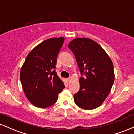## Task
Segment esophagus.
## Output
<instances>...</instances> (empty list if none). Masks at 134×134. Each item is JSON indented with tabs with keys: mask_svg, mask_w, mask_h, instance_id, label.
Here are the masks:
<instances>
[{
	"mask_svg": "<svg viewBox=\"0 0 134 134\" xmlns=\"http://www.w3.org/2000/svg\"><path fill=\"white\" fill-rule=\"evenodd\" d=\"M67 82H70V81H71V78H68V79H67Z\"/></svg>",
	"mask_w": 134,
	"mask_h": 134,
	"instance_id": "obj_1",
	"label": "esophagus"
}]
</instances>
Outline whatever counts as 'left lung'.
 Returning a JSON list of instances; mask_svg holds the SVG:
<instances>
[{"label":"left lung","instance_id":"obj_1","mask_svg":"<svg viewBox=\"0 0 134 134\" xmlns=\"http://www.w3.org/2000/svg\"><path fill=\"white\" fill-rule=\"evenodd\" d=\"M68 47L76 57L81 74L80 89L74 95L77 107L90 110L103 104L111 90L115 80L113 65L107 52L96 41L77 38Z\"/></svg>","mask_w":134,"mask_h":134}]
</instances>
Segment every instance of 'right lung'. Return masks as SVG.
<instances>
[{
  "instance_id": "obj_1",
  "label": "right lung",
  "mask_w": 134,
  "mask_h": 134,
  "mask_svg": "<svg viewBox=\"0 0 134 134\" xmlns=\"http://www.w3.org/2000/svg\"><path fill=\"white\" fill-rule=\"evenodd\" d=\"M64 38H52L38 44L26 58L20 72L23 91L31 103L40 108L54 104L65 86L55 72L57 58Z\"/></svg>"
}]
</instances>
